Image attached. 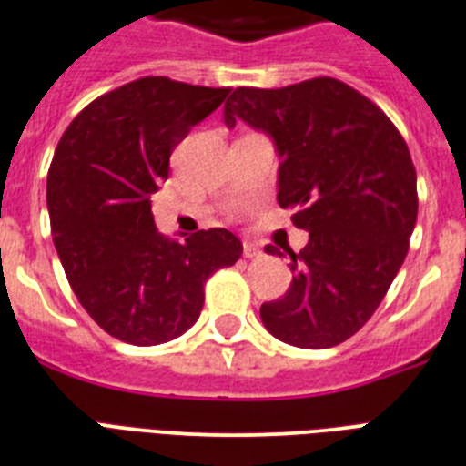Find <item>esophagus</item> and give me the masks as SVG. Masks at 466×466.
<instances>
[{
  "instance_id": "34e87169",
  "label": "esophagus",
  "mask_w": 466,
  "mask_h": 466,
  "mask_svg": "<svg viewBox=\"0 0 466 466\" xmlns=\"http://www.w3.org/2000/svg\"><path fill=\"white\" fill-rule=\"evenodd\" d=\"M262 255V246L255 241H246L243 243V258H248V259H255Z\"/></svg>"
}]
</instances>
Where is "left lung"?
<instances>
[{
	"mask_svg": "<svg viewBox=\"0 0 466 466\" xmlns=\"http://www.w3.org/2000/svg\"><path fill=\"white\" fill-rule=\"evenodd\" d=\"M223 118L274 141L276 199L309 232L299 253L285 250L295 276L280 299L262 304L264 327L297 348L339 346L374 316L416 228V169L401 134L374 102L327 76L237 87Z\"/></svg>",
	"mask_w": 466,
	"mask_h": 466,
	"instance_id": "8db88e82",
	"label": "left lung"
}]
</instances>
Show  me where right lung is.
Wrapping results in <instances>:
<instances>
[{
    "label": "right lung",
    "instance_id": "right-lung-1",
    "mask_svg": "<svg viewBox=\"0 0 466 466\" xmlns=\"http://www.w3.org/2000/svg\"><path fill=\"white\" fill-rule=\"evenodd\" d=\"M228 95L139 78L87 104L57 144L46 186L53 243L83 309L120 341L181 337L202 313L208 276L241 258L229 229L178 241L157 232L150 211L171 150Z\"/></svg>",
    "mask_w": 466,
    "mask_h": 466
}]
</instances>
